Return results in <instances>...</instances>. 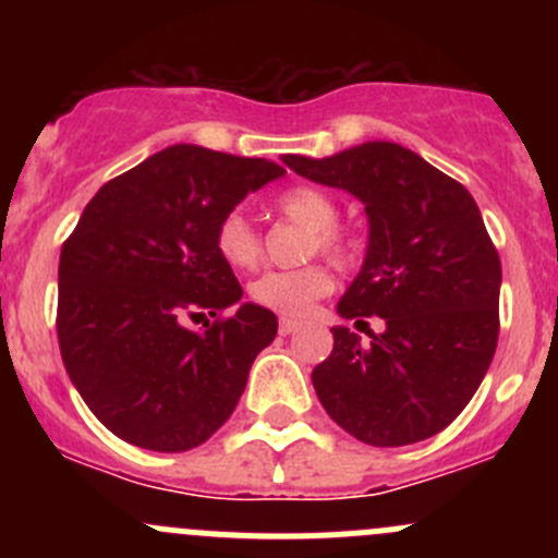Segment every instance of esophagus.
<instances>
[{
  "mask_svg": "<svg viewBox=\"0 0 558 558\" xmlns=\"http://www.w3.org/2000/svg\"><path fill=\"white\" fill-rule=\"evenodd\" d=\"M296 329H300V320H294V318H280V324H278L280 335H291V331H296Z\"/></svg>",
  "mask_w": 558,
  "mask_h": 558,
  "instance_id": "esophagus-1",
  "label": "esophagus"
}]
</instances>
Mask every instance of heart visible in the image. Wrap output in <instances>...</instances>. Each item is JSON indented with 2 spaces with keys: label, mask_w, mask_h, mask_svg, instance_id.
<instances>
[{
  "label": "heart",
  "mask_w": 558,
  "mask_h": 558,
  "mask_svg": "<svg viewBox=\"0 0 558 558\" xmlns=\"http://www.w3.org/2000/svg\"><path fill=\"white\" fill-rule=\"evenodd\" d=\"M275 210L286 221L313 232L307 251L324 253L335 262H351L356 245L345 229L337 227L340 205L335 196L313 185H294L275 199ZM216 251L232 269H251L262 258V238L240 213H229L216 229ZM331 272L324 264H307L300 269H269L262 278L253 280L251 300L280 315H302L311 305L331 291Z\"/></svg>",
  "instance_id": "obj_1"
}]
</instances>
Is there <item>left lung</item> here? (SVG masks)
<instances>
[{"mask_svg": "<svg viewBox=\"0 0 558 558\" xmlns=\"http://www.w3.org/2000/svg\"><path fill=\"white\" fill-rule=\"evenodd\" d=\"M315 183L364 202V267L337 305L369 326V342L335 326L313 369L320 404L348 435L397 448L437 435L481 386L499 337L502 264L481 210L459 180L397 143H364L329 159L283 156Z\"/></svg>", "mask_w": 558, "mask_h": 558, "instance_id": "left-lung-1", "label": "left lung"}]
</instances>
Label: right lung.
<instances>
[{
  "label": "right lung",
  "instance_id": "add662e5",
  "mask_svg": "<svg viewBox=\"0 0 558 558\" xmlns=\"http://www.w3.org/2000/svg\"><path fill=\"white\" fill-rule=\"evenodd\" d=\"M280 174L267 159L172 145L86 205L61 245L56 331L66 375L116 437L191 451L238 408L278 318L258 305L227 315L243 289L216 229Z\"/></svg>",
  "mask_w": 558,
  "mask_h": 558
}]
</instances>
